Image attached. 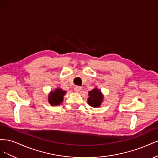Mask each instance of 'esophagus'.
Segmentation results:
<instances>
[{
	"mask_svg": "<svg viewBox=\"0 0 158 158\" xmlns=\"http://www.w3.org/2000/svg\"><path fill=\"white\" fill-rule=\"evenodd\" d=\"M81 89H82V88H81L80 86H78V85H76V86H75L74 88V92H80Z\"/></svg>",
	"mask_w": 158,
	"mask_h": 158,
	"instance_id": "34e87169",
	"label": "esophagus"
}]
</instances>
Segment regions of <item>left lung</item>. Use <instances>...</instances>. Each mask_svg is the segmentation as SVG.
<instances>
[{
    "label": "left lung",
    "mask_w": 158,
    "mask_h": 158,
    "mask_svg": "<svg viewBox=\"0 0 158 158\" xmlns=\"http://www.w3.org/2000/svg\"><path fill=\"white\" fill-rule=\"evenodd\" d=\"M88 95V103L89 106L92 107H98L101 106L103 100V95L99 89L94 88L89 91Z\"/></svg>",
    "instance_id": "1"
}]
</instances>
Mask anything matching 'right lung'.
<instances>
[{
    "instance_id": "1",
    "label": "right lung",
    "mask_w": 158,
    "mask_h": 158,
    "mask_svg": "<svg viewBox=\"0 0 158 158\" xmlns=\"http://www.w3.org/2000/svg\"><path fill=\"white\" fill-rule=\"evenodd\" d=\"M66 94V91H63L60 88H56L49 95L48 101L51 106L60 105L63 101V97Z\"/></svg>"
}]
</instances>
